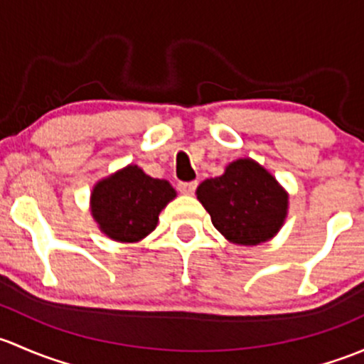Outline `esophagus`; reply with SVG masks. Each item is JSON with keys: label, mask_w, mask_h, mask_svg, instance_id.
Returning <instances> with one entry per match:
<instances>
[{"label": "esophagus", "mask_w": 364, "mask_h": 364, "mask_svg": "<svg viewBox=\"0 0 364 364\" xmlns=\"http://www.w3.org/2000/svg\"><path fill=\"white\" fill-rule=\"evenodd\" d=\"M196 187L198 182H178V191H181L182 194H194Z\"/></svg>", "instance_id": "1"}]
</instances>
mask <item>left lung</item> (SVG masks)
I'll use <instances>...</instances> for the list:
<instances>
[{
	"label": "left lung",
	"instance_id": "8db88e82",
	"mask_svg": "<svg viewBox=\"0 0 364 364\" xmlns=\"http://www.w3.org/2000/svg\"><path fill=\"white\" fill-rule=\"evenodd\" d=\"M198 200L212 224L237 245H257L279 233L287 217L289 194L254 159H237L220 177L198 186Z\"/></svg>",
	"mask_w": 364,
	"mask_h": 364
}]
</instances>
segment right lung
<instances>
[{
  "label": "right lung",
  "mask_w": 364,
  "mask_h": 364,
  "mask_svg": "<svg viewBox=\"0 0 364 364\" xmlns=\"http://www.w3.org/2000/svg\"><path fill=\"white\" fill-rule=\"evenodd\" d=\"M175 196L170 182L149 177L141 168L129 164L96 183L91 213L108 238L140 242L156 230L161 210Z\"/></svg>",
  "instance_id": "obj_1"
}]
</instances>
